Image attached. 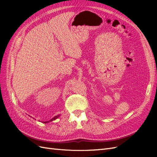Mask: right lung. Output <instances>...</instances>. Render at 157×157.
<instances>
[{
    "label": "right lung",
    "mask_w": 157,
    "mask_h": 157,
    "mask_svg": "<svg viewBox=\"0 0 157 157\" xmlns=\"http://www.w3.org/2000/svg\"><path fill=\"white\" fill-rule=\"evenodd\" d=\"M58 117H59V115H58V116H56L55 117H54L53 118H52V119L51 120V121H53V120H55V119H56V118H58ZM46 122H44V123H46Z\"/></svg>",
    "instance_id": "obj_1"
}]
</instances>
